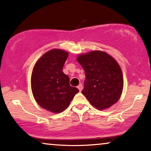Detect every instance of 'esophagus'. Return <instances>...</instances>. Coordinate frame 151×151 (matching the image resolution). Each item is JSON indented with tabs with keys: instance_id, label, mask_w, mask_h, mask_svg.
Returning <instances> with one entry per match:
<instances>
[{
	"instance_id": "34e87169",
	"label": "esophagus",
	"mask_w": 151,
	"mask_h": 151,
	"mask_svg": "<svg viewBox=\"0 0 151 151\" xmlns=\"http://www.w3.org/2000/svg\"><path fill=\"white\" fill-rule=\"evenodd\" d=\"M78 89H79L80 91H81L82 89V85L81 84H80L78 86Z\"/></svg>"
}]
</instances>
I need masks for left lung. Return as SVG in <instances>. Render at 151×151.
<instances>
[{
    "instance_id": "1",
    "label": "left lung",
    "mask_w": 151,
    "mask_h": 151,
    "mask_svg": "<svg viewBox=\"0 0 151 151\" xmlns=\"http://www.w3.org/2000/svg\"><path fill=\"white\" fill-rule=\"evenodd\" d=\"M85 72L82 94L98 110L108 109L120 98L122 71L113 58L102 51H91L76 58Z\"/></svg>"
}]
</instances>
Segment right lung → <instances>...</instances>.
Returning a JSON list of instances; mask_svg holds the SVG:
<instances>
[{
  "label": "right lung",
  "mask_w": 151,
  "mask_h": 151,
  "mask_svg": "<svg viewBox=\"0 0 151 151\" xmlns=\"http://www.w3.org/2000/svg\"><path fill=\"white\" fill-rule=\"evenodd\" d=\"M69 53L53 49L44 53L35 64L31 78L33 96L39 106L53 113L63 112L69 106L77 88L69 84L63 68Z\"/></svg>",
  "instance_id": "1"
}]
</instances>
